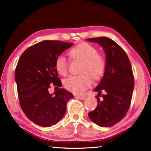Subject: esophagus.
I'll return each mask as SVG.
<instances>
[{"mask_svg": "<svg viewBox=\"0 0 151 151\" xmlns=\"http://www.w3.org/2000/svg\"><path fill=\"white\" fill-rule=\"evenodd\" d=\"M76 98H79L80 100H84V99H85V96H76Z\"/></svg>", "mask_w": 151, "mask_h": 151, "instance_id": "34e87169", "label": "esophagus"}]
</instances>
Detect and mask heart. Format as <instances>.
<instances>
[{"mask_svg":"<svg viewBox=\"0 0 151 151\" xmlns=\"http://www.w3.org/2000/svg\"><path fill=\"white\" fill-rule=\"evenodd\" d=\"M71 59L82 61L79 76H71L64 81V86L74 93H82L90 87L93 78L99 80L102 77L106 68V61L102 55L99 54L96 47L86 43H80L70 49ZM55 67L61 76H66L68 72L69 63L65 55H60L55 59Z\"/></svg>","mask_w":151,"mask_h":151,"instance_id":"1","label":"heart"}]
</instances>
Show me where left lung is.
I'll return each instance as SVG.
<instances>
[{
  "mask_svg": "<svg viewBox=\"0 0 151 151\" xmlns=\"http://www.w3.org/2000/svg\"><path fill=\"white\" fill-rule=\"evenodd\" d=\"M87 40L98 43L106 53L104 76L94 89L98 92V106L88 115L100 127H112L125 117L131 105L135 84L131 63L124 50L109 38L99 37Z\"/></svg>",
  "mask_w": 151,
  "mask_h": 151,
  "instance_id": "1",
  "label": "left lung"
}]
</instances>
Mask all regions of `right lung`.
Segmentation results:
<instances>
[{"mask_svg":"<svg viewBox=\"0 0 151 151\" xmlns=\"http://www.w3.org/2000/svg\"><path fill=\"white\" fill-rule=\"evenodd\" d=\"M73 45L59 40H43L26 49L16 65L15 80L22 111L31 121L43 127L57 124L65 115L67 103L73 95L59 88L49 93L51 84L62 82L55 67L57 57Z\"/></svg>","mask_w":151,"mask_h":151,"instance_id":"add662e5","label":"right lung"}]
</instances>
